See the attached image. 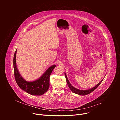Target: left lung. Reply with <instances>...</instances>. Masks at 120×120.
<instances>
[{"label": "left lung", "mask_w": 120, "mask_h": 120, "mask_svg": "<svg viewBox=\"0 0 120 120\" xmlns=\"http://www.w3.org/2000/svg\"><path fill=\"white\" fill-rule=\"evenodd\" d=\"M64 75H65V78H66L67 83L68 84V87H69V88L70 89V90L73 93H74L75 94H77L80 95H87V94H90L91 93L93 92L94 90H95V89H96L99 86V85L101 84V82L102 80H103V79H102L99 83H98L96 85V86H95L94 87L92 88H91V89L87 90H79V89H78L74 87L73 86V85H71V84L70 83L69 80H68V79L67 78V77L65 73H64Z\"/></svg>", "instance_id": "left-lung-1"}]
</instances>
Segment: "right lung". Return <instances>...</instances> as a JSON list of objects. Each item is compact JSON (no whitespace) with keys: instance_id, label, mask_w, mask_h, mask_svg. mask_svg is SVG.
<instances>
[{"instance_id":"1","label":"right lung","mask_w":120,"mask_h":120,"mask_svg":"<svg viewBox=\"0 0 120 120\" xmlns=\"http://www.w3.org/2000/svg\"><path fill=\"white\" fill-rule=\"evenodd\" d=\"M16 50L14 56V72L15 81L19 86L29 94L33 95H41L48 90L49 87V77L56 65L49 67L44 74L38 80L33 82H27L19 74L16 64Z\"/></svg>"}]
</instances>
